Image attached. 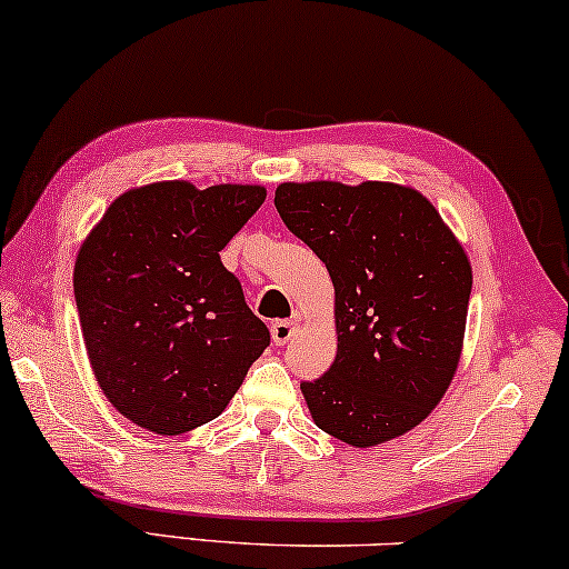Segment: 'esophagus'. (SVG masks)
<instances>
[{
	"label": "esophagus",
	"instance_id": "34e87169",
	"mask_svg": "<svg viewBox=\"0 0 569 569\" xmlns=\"http://www.w3.org/2000/svg\"><path fill=\"white\" fill-rule=\"evenodd\" d=\"M297 330H299V322L297 320H276L270 326L272 343H276V347H283V343L291 341Z\"/></svg>",
	"mask_w": 569,
	"mask_h": 569
}]
</instances>
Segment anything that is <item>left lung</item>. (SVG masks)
<instances>
[{"label": "left lung", "instance_id": "left-lung-1", "mask_svg": "<svg viewBox=\"0 0 569 569\" xmlns=\"http://www.w3.org/2000/svg\"><path fill=\"white\" fill-rule=\"evenodd\" d=\"M276 210L336 291V359L301 383L315 426L357 449L405 436L457 376L472 291L462 243L412 186L280 183Z\"/></svg>", "mask_w": 569, "mask_h": 569}]
</instances>
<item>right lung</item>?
<instances>
[{
    "instance_id": "add662e5",
    "label": "right lung",
    "mask_w": 569,
    "mask_h": 569,
    "mask_svg": "<svg viewBox=\"0 0 569 569\" xmlns=\"http://www.w3.org/2000/svg\"><path fill=\"white\" fill-rule=\"evenodd\" d=\"M268 197L264 186L157 181L120 193L73 268L81 333L110 405L157 436L218 417L268 349L220 249Z\"/></svg>"
}]
</instances>
